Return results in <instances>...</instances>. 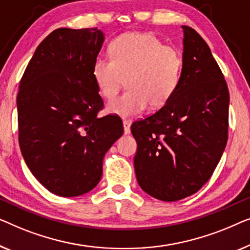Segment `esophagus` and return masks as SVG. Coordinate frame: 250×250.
I'll use <instances>...</instances> for the list:
<instances>
[{
  "mask_svg": "<svg viewBox=\"0 0 250 250\" xmlns=\"http://www.w3.org/2000/svg\"><path fill=\"white\" fill-rule=\"evenodd\" d=\"M130 125H131V122L128 120H124V130L125 135H129L130 133Z\"/></svg>",
  "mask_w": 250,
  "mask_h": 250,
  "instance_id": "1",
  "label": "esophagus"
}]
</instances>
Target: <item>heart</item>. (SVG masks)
<instances>
[{"label":"heart","instance_id":"obj_1","mask_svg":"<svg viewBox=\"0 0 250 250\" xmlns=\"http://www.w3.org/2000/svg\"><path fill=\"white\" fill-rule=\"evenodd\" d=\"M111 59L98 56L93 64V78L106 100L117 96L126 79L128 90L107 104V111L122 118L142 113L148 106L163 107L180 83L182 58L149 33H128L115 38L110 46Z\"/></svg>","mask_w":250,"mask_h":250}]
</instances>
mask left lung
<instances>
[{"label": "left lung", "mask_w": 250, "mask_h": 250, "mask_svg": "<svg viewBox=\"0 0 250 250\" xmlns=\"http://www.w3.org/2000/svg\"><path fill=\"white\" fill-rule=\"evenodd\" d=\"M180 83L159 111L131 125L140 188L154 198L177 202L209 180L228 142L229 89L208 45L182 26Z\"/></svg>", "instance_id": "1"}]
</instances>
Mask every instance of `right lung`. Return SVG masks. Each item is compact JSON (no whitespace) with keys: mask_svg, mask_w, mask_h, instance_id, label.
<instances>
[{"mask_svg":"<svg viewBox=\"0 0 250 250\" xmlns=\"http://www.w3.org/2000/svg\"><path fill=\"white\" fill-rule=\"evenodd\" d=\"M104 42L97 28H59L35 51L17 96L19 145L34 177L62 197L86 194L100 182L103 159L124 133L104 106L93 64Z\"/></svg>","mask_w":250,"mask_h":250,"instance_id":"1","label":"right lung"}]
</instances>
